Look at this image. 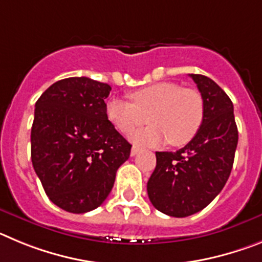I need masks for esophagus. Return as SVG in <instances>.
Returning a JSON list of instances; mask_svg holds the SVG:
<instances>
[{"label":"esophagus","mask_w":262,"mask_h":262,"mask_svg":"<svg viewBox=\"0 0 262 262\" xmlns=\"http://www.w3.org/2000/svg\"><path fill=\"white\" fill-rule=\"evenodd\" d=\"M139 151H140V149H139L138 147H135V145H134V147L131 148V156H136V155L139 154Z\"/></svg>","instance_id":"obj_1"}]
</instances>
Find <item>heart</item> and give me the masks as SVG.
<instances>
[{
  "mask_svg": "<svg viewBox=\"0 0 262 262\" xmlns=\"http://www.w3.org/2000/svg\"><path fill=\"white\" fill-rule=\"evenodd\" d=\"M133 103L111 99L106 114L113 126L124 135L148 122V128L133 136L139 145H159L168 140L173 147H182L193 140L203 122L205 105L196 90L182 89L174 82H159L129 94Z\"/></svg>",
  "mask_w": 262,
  "mask_h": 262,
  "instance_id": "obj_1",
  "label": "heart"
}]
</instances>
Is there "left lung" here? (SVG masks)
<instances>
[{"instance_id":"left-lung-1","label":"left lung","mask_w":262,"mask_h":262,"mask_svg":"<svg viewBox=\"0 0 262 262\" xmlns=\"http://www.w3.org/2000/svg\"><path fill=\"white\" fill-rule=\"evenodd\" d=\"M201 92L205 115L200 131L176 152H156L147 191L155 209L185 217L201 211L226 185L237 147L233 105L216 82L190 75Z\"/></svg>"}]
</instances>
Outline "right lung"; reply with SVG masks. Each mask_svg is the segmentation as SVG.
<instances>
[{"mask_svg":"<svg viewBox=\"0 0 262 262\" xmlns=\"http://www.w3.org/2000/svg\"><path fill=\"white\" fill-rule=\"evenodd\" d=\"M111 86L88 77L51 85L35 103L31 160L47 196L60 209H97L114 186L131 144L106 114Z\"/></svg>","mask_w":262,"mask_h":262,"instance_id":"obj_1","label":"right lung"}]
</instances>
